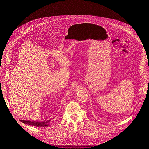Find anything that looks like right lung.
Here are the masks:
<instances>
[{
    "mask_svg": "<svg viewBox=\"0 0 149 149\" xmlns=\"http://www.w3.org/2000/svg\"><path fill=\"white\" fill-rule=\"evenodd\" d=\"M20 121L24 123L27 124L28 125H31L32 126L35 127H48L51 124V120H45L43 121H29V120H20Z\"/></svg>",
    "mask_w": 149,
    "mask_h": 149,
    "instance_id": "1",
    "label": "right lung"
}]
</instances>
